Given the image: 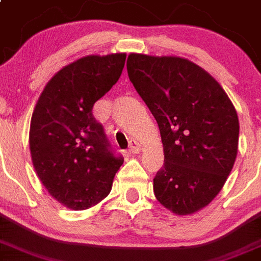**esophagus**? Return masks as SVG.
Wrapping results in <instances>:
<instances>
[{
    "label": "esophagus",
    "mask_w": 261,
    "mask_h": 261,
    "mask_svg": "<svg viewBox=\"0 0 261 261\" xmlns=\"http://www.w3.org/2000/svg\"><path fill=\"white\" fill-rule=\"evenodd\" d=\"M140 151V146L138 142H135V140H131L130 142V147H128V152L130 153H138Z\"/></svg>",
    "instance_id": "esophagus-1"
}]
</instances>
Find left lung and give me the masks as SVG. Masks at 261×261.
<instances>
[{
	"label": "left lung",
	"instance_id": "left-lung-1",
	"mask_svg": "<svg viewBox=\"0 0 261 261\" xmlns=\"http://www.w3.org/2000/svg\"><path fill=\"white\" fill-rule=\"evenodd\" d=\"M127 73L162 135L155 197L174 214H193L212 202L234 167L237 110L214 77L187 59L131 54Z\"/></svg>",
	"mask_w": 261,
	"mask_h": 261
}]
</instances>
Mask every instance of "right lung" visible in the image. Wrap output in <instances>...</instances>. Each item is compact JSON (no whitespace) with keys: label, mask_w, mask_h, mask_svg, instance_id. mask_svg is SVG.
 I'll use <instances>...</instances> for the list:
<instances>
[{"label":"right lung","mask_w":261,"mask_h":261,"mask_svg":"<svg viewBox=\"0 0 261 261\" xmlns=\"http://www.w3.org/2000/svg\"><path fill=\"white\" fill-rule=\"evenodd\" d=\"M124 60L126 54L79 59L52 77L34 109V168L48 193L69 209L102 201L123 164L92 110L121 77Z\"/></svg>","instance_id":"add662e5"}]
</instances>
